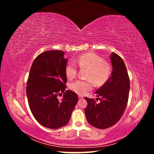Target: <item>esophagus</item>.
<instances>
[{"label": "esophagus", "instance_id": "34e87169", "mask_svg": "<svg viewBox=\"0 0 154 154\" xmlns=\"http://www.w3.org/2000/svg\"><path fill=\"white\" fill-rule=\"evenodd\" d=\"M78 97H79V99H82V98H83V96H81V95H79V96H78Z\"/></svg>", "mask_w": 154, "mask_h": 154}]
</instances>
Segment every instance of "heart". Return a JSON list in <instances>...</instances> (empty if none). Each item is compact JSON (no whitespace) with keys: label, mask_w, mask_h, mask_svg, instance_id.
I'll list each match as a JSON object with an SVG mask.
<instances>
[{"label":"heart","mask_w":154,"mask_h":154,"mask_svg":"<svg viewBox=\"0 0 154 154\" xmlns=\"http://www.w3.org/2000/svg\"><path fill=\"white\" fill-rule=\"evenodd\" d=\"M74 62L80 67L88 69L86 79L88 80H76L69 86L72 91L80 95L85 94L92 89V82L96 86L100 87L105 84L110 76V65L94 53L82 54ZM76 74L77 67L75 63L69 62L66 67V75L67 79L72 80L75 78Z\"/></svg>","instance_id":"1"}]
</instances>
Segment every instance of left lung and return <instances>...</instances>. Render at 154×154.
<instances>
[{"instance_id": "obj_1", "label": "left lung", "mask_w": 154, "mask_h": 154, "mask_svg": "<svg viewBox=\"0 0 154 154\" xmlns=\"http://www.w3.org/2000/svg\"><path fill=\"white\" fill-rule=\"evenodd\" d=\"M111 76L96 92V101L85 97V113L87 122L94 127L105 129L113 126L122 118L128 103L130 80L125 64L119 55L112 53Z\"/></svg>"}]
</instances>
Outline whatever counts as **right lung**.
I'll list each match as a JSON object with an SVG mask.
<instances>
[{
    "label": "right lung",
    "mask_w": 154,
    "mask_h": 154,
    "mask_svg": "<svg viewBox=\"0 0 154 154\" xmlns=\"http://www.w3.org/2000/svg\"><path fill=\"white\" fill-rule=\"evenodd\" d=\"M62 51L40 54L31 66L26 94L34 118L46 128L57 129L67 125L78 101L76 93L66 91V67L68 61ZM64 92L59 101L57 96Z\"/></svg>",
    "instance_id": "add662e5"
}]
</instances>
